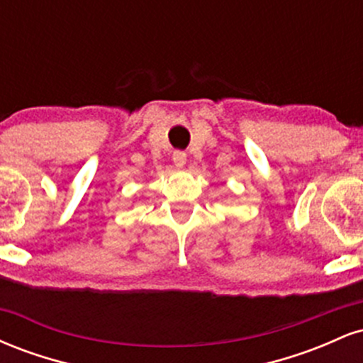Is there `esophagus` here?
<instances>
[{
    "label": "esophagus",
    "instance_id": "obj_1",
    "mask_svg": "<svg viewBox=\"0 0 363 363\" xmlns=\"http://www.w3.org/2000/svg\"><path fill=\"white\" fill-rule=\"evenodd\" d=\"M172 160L177 167H182V165L186 164V153L181 152V150H176V152L172 153Z\"/></svg>",
    "mask_w": 363,
    "mask_h": 363
}]
</instances>
